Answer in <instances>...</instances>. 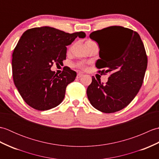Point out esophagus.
I'll return each mask as SVG.
<instances>
[{"label":"esophagus","instance_id":"34e87169","mask_svg":"<svg viewBox=\"0 0 159 159\" xmlns=\"http://www.w3.org/2000/svg\"><path fill=\"white\" fill-rule=\"evenodd\" d=\"M82 76H83V74H81V73H79V74H77L76 78H77V79H79V78L82 77Z\"/></svg>","mask_w":159,"mask_h":159}]
</instances>
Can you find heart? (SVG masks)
<instances>
[{
	"label": "heart",
	"instance_id": "heart-1",
	"mask_svg": "<svg viewBox=\"0 0 159 159\" xmlns=\"http://www.w3.org/2000/svg\"><path fill=\"white\" fill-rule=\"evenodd\" d=\"M94 43V42H93L92 41H90V40H89V41H87L85 42V43Z\"/></svg>",
	"mask_w": 159,
	"mask_h": 159
}]
</instances>
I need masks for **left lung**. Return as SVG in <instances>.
Instances as JSON below:
<instances>
[{
	"mask_svg": "<svg viewBox=\"0 0 159 159\" xmlns=\"http://www.w3.org/2000/svg\"><path fill=\"white\" fill-rule=\"evenodd\" d=\"M89 38L100 48L96 66L103 70L98 72L110 76L106 84L92 76L87 98L101 112H117L131 102L142 85L148 66L144 45L136 31L120 26L93 31Z\"/></svg>",
	"mask_w": 159,
	"mask_h": 159,
	"instance_id": "8db88e82",
	"label": "left lung"
}]
</instances>
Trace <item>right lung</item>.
<instances>
[{
    "mask_svg": "<svg viewBox=\"0 0 159 159\" xmlns=\"http://www.w3.org/2000/svg\"><path fill=\"white\" fill-rule=\"evenodd\" d=\"M84 32L68 33L50 26L28 29L23 33L12 54L13 79L25 102L38 111L56 107L65 97L66 87L76 76L64 67L60 74L50 68L63 63L67 48Z\"/></svg>",
    "mask_w": 159,
    "mask_h": 159,
    "instance_id": "1",
    "label": "right lung"
}]
</instances>
